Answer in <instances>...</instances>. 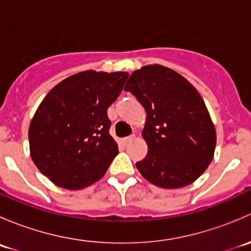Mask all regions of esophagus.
Here are the masks:
<instances>
[{"mask_svg": "<svg viewBox=\"0 0 251 251\" xmlns=\"http://www.w3.org/2000/svg\"><path fill=\"white\" fill-rule=\"evenodd\" d=\"M133 138H135V135H132V136H128V137H125V138H123V142H124V143H128V142H131V141H132Z\"/></svg>", "mask_w": 251, "mask_h": 251, "instance_id": "obj_1", "label": "esophagus"}]
</instances>
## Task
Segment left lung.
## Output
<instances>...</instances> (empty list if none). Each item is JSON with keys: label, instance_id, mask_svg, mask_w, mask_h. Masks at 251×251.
<instances>
[{"label": "left lung", "instance_id": "left-lung-1", "mask_svg": "<svg viewBox=\"0 0 251 251\" xmlns=\"http://www.w3.org/2000/svg\"><path fill=\"white\" fill-rule=\"evenodd\" d=\"M146 109L142 137L148 146L137 161L142 176L166 189L193 183L214 158L216 130L197 88L164 65H144L126 82Z\"/></svg>", "mask_w": 251, "mask_h": 251}]
</instances>
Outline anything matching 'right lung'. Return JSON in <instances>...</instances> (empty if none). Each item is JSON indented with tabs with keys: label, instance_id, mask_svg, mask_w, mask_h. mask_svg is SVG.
Listing matches in <instances>:
<instances>
[{
	"label": "right lung",
	"instance_id": "right-lung-1",
	"mask_svg": "<svg viewBox=\"0 0 251 251\" xmlns=\"http://www.w3.org/2000/svg\"><path fill=\"white\" fill-rule=\"evenodd\" d=\"M127 76L126 72L77 73L40 103L29 126L30 156L55 186L77 191L107 173L119 153L107 110Z\"/></svg>",
	"mask_w": 251,
	"mask_h": 251
}]
</instances>
